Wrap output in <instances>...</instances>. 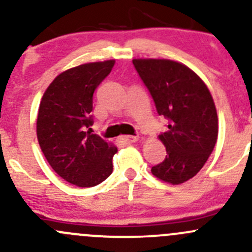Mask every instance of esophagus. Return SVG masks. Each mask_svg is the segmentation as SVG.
<instances>
[{
	"instance_id": "obj_1",
	"label": "esophagus",
	"mask_w": 252,
	"mask_h": 252,
	"mask_svg": "<svg viewBox=\"0 0 252 252\" xmlns=\"http://www.w3.org/2000/svg\"><path fill=\"white\" fill-rule=\"evenodd\" d=\"M119 140L124 144H131V142L138 141V136H133V135H123L119 138Z\"/></svg>"
}]
</instances>
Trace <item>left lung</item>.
Listing matches in <instances>:
<instances>
[{"instance_id":"1","label":"left lung","mask_w":252,"mask_h":252,"mask_svg":"<svg viewBox=\"0 0 252 252\" xmlns=\"http://www.w3.org/2000/svg\"><path fill=\"white\" fill-rule=\"evenodd\" d=\"M133 64L157 113L169 122L167 131L158 135L167 156L151 173L162 182L182 184L199 173L217 142L218 117L212 95L202 79L180 62L138 58Z\"/></svg>"}]
</instances>
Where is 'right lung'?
Wrapping results in <instances>:
<instances>
[{"label": "right lung", "instance_id": "add662e5", "mask_svg": "<svg viewBox=\"0 0 252 252\" xmlns=\"http://www.w3.org/2000/svg\"><path fill=\"white\" fill-rule=\"evenodd\" d=\"M114 60L91 62L64 70L53 79L41 98L36 135L47 162L75 187L100 184L113 171L117 147L93 134V96L111 73Z\"/></svg>", "mask_w": 252, "mask_h": 252}]
</instances>
